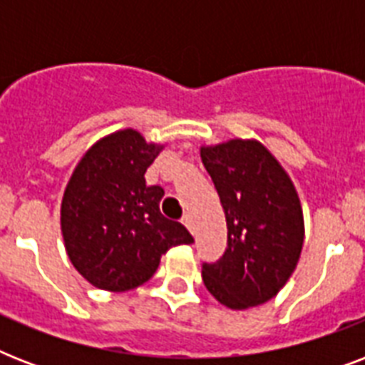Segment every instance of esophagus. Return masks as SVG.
Wrapping results in <instances>:
<instances>
[{"mask_svg": "<svg viewBox=\"0 0 365 365\" xmlns=\"http://www.w3.org/2000/svg\"><path fill=\"white\" fill-rule=\"evenodd\" d=\"M183 225H185V227H187L189 231H191V233L195 235V222H193V217H191V216H185V217H183Z\"/></svg>", "mask_w": 365, "mask_h": 365, "instance_id": "34e87169", "label": "esophagus"}]
</instances>
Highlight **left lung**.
<instances>
[{
    "instance_id": "1",
    "label": "left lung",
    "mask_w": 365,
    "mask_h": 365,
    "mask_svg": "<svg viewBox=\"0 0 365 365\" xmlns=\"http://www.w3.org/2000/svg\"><path fill=\"white\" fill-rule=\"evenodd\" d=\"M227 222V248L202 265V282L222 305L244 311L272 299L297 267L305 223L299 197L277 157L257 140L200 148Z\"/></svg>"
}]
</instances>
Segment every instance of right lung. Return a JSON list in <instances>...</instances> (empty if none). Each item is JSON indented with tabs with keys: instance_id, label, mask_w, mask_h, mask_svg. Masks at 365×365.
<instances>
[{
	"instance_id": "obj_1",
	"label": "right lung",
	"mask_w": 365,
	"mask_h": 365,
	"mask_svg": "<svg viewBox=\"0 0 365 365\" xmlns=\"http://www.w3.org/2000/svg\"><path fill=\"white\" fill-rule=\"evenodd\" d=\"M163 149L134 128L111 132L88 148L66 185L60 206L66 252L94 288H138L153 277L160 255L193 242L182 223L160 214L165 189L143 178Z\"/></svg>"
}]
</instances>
